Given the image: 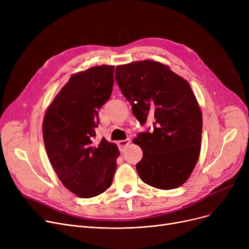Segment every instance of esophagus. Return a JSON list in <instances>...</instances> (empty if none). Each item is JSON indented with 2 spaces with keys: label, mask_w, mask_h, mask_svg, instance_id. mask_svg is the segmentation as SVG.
I'll return each mask as SVG.
<instances>
[{
  "label": "esophagus",
  "mask_w": 249,
  "mask_h": 249,
  "mask_svg": "<svg viewBox=\"0 0 249 249\" xmlns=\"http://www.w3.org/2000/svg\"><path fill=\"white\" fill-rule=\"evenodd\" d=\"M130 141H131V140H130L129 138H127L125 140H120L119 142H118V145H119V148H120L121 151H124V148L129 144Z\"/></svg>",
  "instance_id": "34e87169"
}]
</instances>
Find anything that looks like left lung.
<instances>
[{"instance_id":"left-lung-1","label":"left lung","mask_w":249,"mask_h":249,"mask_svg":"<svg viewBox=\"0 0 249 249\" xmlns=\"http://www.w3.org/2000/svg\"><path fill=\"white\" fill-rule=\"evenodd\" d=\"M115 77L139 123L153 121L133 140L143 152L136 164L140 178L156 189L178 188L201 149L202 113L189 83L152 60L118 65Z\"/></svg>"}]
</instances>
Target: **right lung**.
Masks as SVG:
<instances>
[{
    "label": "right lung",
    "instance_id": "obj_1",
    "mask_svg": "<svg viewBox=\"0 0 249 249\" xmlns=\"http://www.w3.org/2000/svg\"><path fill=\"white\" fill-rule=\"evenodd\" d=\"M113 65L90 68L72 75L48 107L43 139L49 161L63 186L81 198L110 188L120 152L114 143L96 142L98 110L112 94Z\"/></svg>",
    "mask_w": 249,
    "mask_h": 249
}]
</instances>
